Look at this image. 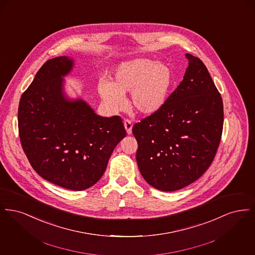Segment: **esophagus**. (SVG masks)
Masks as SVG:
<instances>
[{
	"label": "esophagus",
	"mask_w": 255,
	"mask_h": 255,
	"mask_svg": "<svg viewBox=\"0 0 255 255\" xmlns=\"http://www.w3.org/2000/svg\"><path fill=\"white\" fill-rule=\"evenodd\" d=\"M124 127H125V129H126V132H127L128 134H131V133H132V127H133V123H132V122H131L130 120H128V119L124 120Z\"/></svg>",
	"instance_id": "34e87169"
}]
</instances>
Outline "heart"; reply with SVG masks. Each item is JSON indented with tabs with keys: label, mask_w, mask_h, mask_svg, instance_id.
Returning a JSON list of instances; mask_svg holds the SVG:
<instances>
[{
	"label": "heart",
	"mask_w": 255,
	"mask_h": 255,
	"mask_svg": "<svg viewBox=\"0 0 255 255\" xmlns=\"http://www.w3.org/2000/svg\"><path fill=\"white\" fill-rule=\"evenodd\" d=\"M173 83L169 67L148 58L123 62L114 73V81L101 80L99 93L113 109L124 105V95L131 92L133 109L152 115L166 102Z\"/></svg>",
	"instance_id": "obj_1"
}]
</instances>
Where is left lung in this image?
Here are the masks:
<instances>
[{"mask_svg":"<svg viewBox=\"0 0 255 255\" xmlns=\"http://www.w3.org/2000/svg\"><path fill=\"white\" fill-rule=\"evenodd\" d=\"M185 57L188 67L180 85L160 109L132 128L140 174L162 191L197 181L215 158L223 132L221 94L203 61Z\"/></svg>","mask_w":255,"mask_h":255,"instance_id":"8db88e82","label":"left lung"}]
</instances>
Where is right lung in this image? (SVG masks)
Instances as JSON below:
<instances>
[{
	"instance_id": "obj_1",
	"label": "right lung",
	"mask_w": 255,
	"mask_h": 255,
	"mask_svg": "<svg viewBox=\"0 0 255 255\" xmlns=\"http://www.w3.org/2000/svg\"><path fill=\"white\" fill-rule=\"evenodd\" d=\"M72 68L66 56L40 68L20 98L18 129L32 168L45 180L78 191L99 181L126 130L121 117L97 116L83 100L64 97L62 76Z\"/></svg>"
}]
</instances>
